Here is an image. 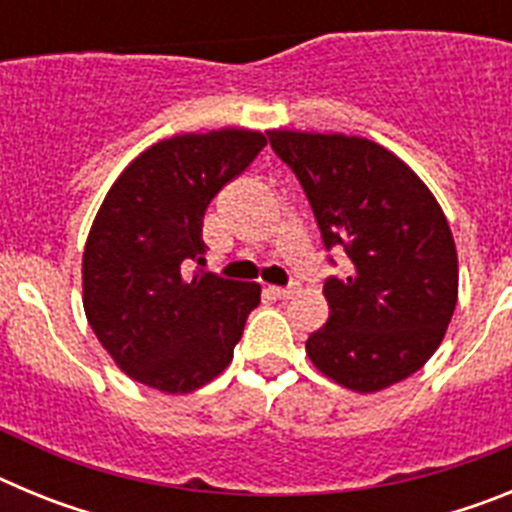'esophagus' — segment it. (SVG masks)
<instances>
[{"mask_svg": "<svg viewBox=\"0 0 512 512\" xmlns=\"http://www.w3.org/2000/svg\"><path fill=\"white\" fill-rule=\"evenodd\" d=\"M269 292L274 297H279V300H292L297 295V287L295 284H289V287H269Z\"/></svg>", "mask_w": 512, "mask_h": 512, "instance_id": "obj_1", "label": "esophagus"}]
</instances>
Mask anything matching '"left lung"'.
<instances>
[{
    "label": "left lung",
    "instance_id": "8db88e82",
    "mask_svg": "<svg viewBox=\"0 0 512 512\" xmlns=\"http://www.w3.org/2000/svg\"><path fill=\"white\" fill-rule=\"evenodd\" d=\"M295 171L346 277L323 284L328 320L312 366L346 390H387L436 354L459 297V259L441 205L400 156L369 138L266 130Z\"/></svg>",
    "mask_w": 512,
    "mask_h": 512
}]
</instances>
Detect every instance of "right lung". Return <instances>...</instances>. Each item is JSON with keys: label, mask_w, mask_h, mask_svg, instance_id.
Returning a JSON list of instances; mask_svg holds the SVG:
<instances>
[{"label": "right lung", "mask_w": 512, "mask_h": 512, "mask_svg": "<svg viewBox=\"0 0 512 512\" xmlns=\"http://www.w3.org/2000/svg\"><path fill=\"white\" fill-rule=\"evenodd\" d=\"M266 146L259 130L223 128L158 140L115 179L81 256V300L94 336L133 382L189 395L233 361L261 284L210 271L202 217Z\"/></svg>", "instance_id": "obj_1"}]
</instances>
